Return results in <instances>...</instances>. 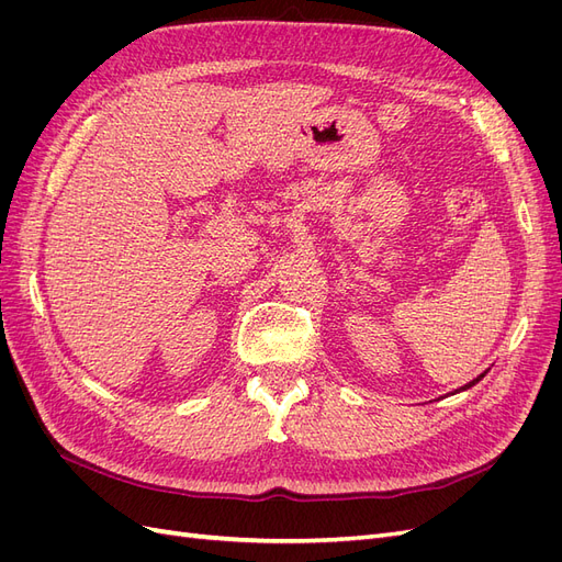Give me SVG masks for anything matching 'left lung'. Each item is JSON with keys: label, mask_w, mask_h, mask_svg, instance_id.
Masks as SVG:
<instances>
[{"label": "left lung", "mask_w": 562, "mask_h": 562, "mask_svg": "<svg viewBox=\"0 0 562 562\" xmlns=\"http://www.w3.org/2000/svg\"><path fill=\"white\" fill-rule=\"evenodd\" d=\"M485 375H487V370H485V372H481V375H479V378H475V380H471L469 384H464V386H459V389H454V394H459V391H467V389H471L473 384H479V382H481V380H483Z\"/></svg>", "instance_id": "obj_1"}]
</instances>
